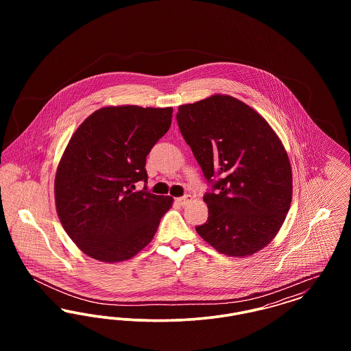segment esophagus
<instances>
[{"label": "esophagus", "mask_w": 351, "mask_h": 351, "mask_svg": "<svg viewBox=\"0 0 351 351\" xmlns=\"http://www.w3.org/2000/svg\"><path fill=\"white\" fill-rule=\"evenodd\" d=\"M192 200H193V197H192L191 195H186V196H183V197H179L176 201H178L180 205L185 206V205H188Z\"/></svg>", "instance_id": "1"}]
</instances>
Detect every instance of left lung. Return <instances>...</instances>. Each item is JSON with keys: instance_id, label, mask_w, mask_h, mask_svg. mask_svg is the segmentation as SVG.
I'll return each instance as SVG.
<instances>
[{"instance_id": "obj_1", "label": "left lung", "mask_w": 351, "mask_h": 351, "mask_svg": "<svg viewBox=\"0 0 351 351\" xmlns=\"http://www.w3.org/2000/svg\"><path fill=\"white\" fill-rule=\"evenodd\" d=\"M176 118L216 191L204 196L209 217L196 232L228 256L265 249L279 233L292 200V169L278 134L256 110L229 95L180 105Z\"/></svg>"}]
</instances>
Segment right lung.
Returning <instances> with one entry per match:
<instances>
[{
    "label": "right lung",
    "instance_id": "add662e5",
    "mask_svg": "<svg viewBox=\"0 0 351 351\" xmlns=\"http://www.w3.org/2000/svg\"><path fill=\"white\" fill-rule=\"evenodd\" d=\"M172 108L104 106L72 134L55 175V206L66 233L104 263L132 259L154 238L171 196L136 191L146 158L167 133Z\"/></svg>",
    "mask_w": 351,
    "mask_h": 351
}]
</instances>
